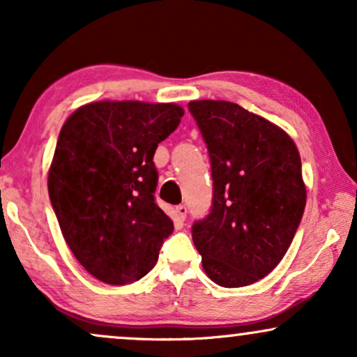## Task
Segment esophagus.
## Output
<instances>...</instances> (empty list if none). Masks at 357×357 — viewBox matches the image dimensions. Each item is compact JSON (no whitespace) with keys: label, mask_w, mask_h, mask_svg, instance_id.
Here are the masks:
<instances>
[{"label":"esophagus","mask_w":357,"mask_h":357,"mask_svg":"<svg viewBox=\"0 0 357 357\" xmlns=\"http://www.w3.org/2000/svg\"><path fill=\"white\" fill-rule=\"evenodd\" d=\"M175 218H177L178 221H185V218H187V206H185V204H178V206L175 208Z\"/></svg>","instance_id":"obj_1"}]
</instances>
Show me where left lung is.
Returning <instances> with one entry per match:
<instances>
[{
  "label": "left lung",
  "mask_w": 357,
  "mask_h": 357,
  "mask_svg": "<svg viewBox=\"0 0 357 357\" xmlns=\"http://www.w3.org/2000/svg\"><path fill=\"white\" fill-rule=\"evenodd\" d=\"M188 110L211 160V211L192 226L203 270L222 287L253 284L282 260L304 214L299 151L234 102L193 100Z\"/></svg>",
  "instance_id": "obj_1"
}]
</instances>
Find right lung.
Segmentation results:
<instances>
[{
	"instance_id": "obj_1",
	"label": "right lung",
	"mask_w": 357,
	"mask_h": 357,
	"mask_svg": "<svg viewBox=\"0 0 357 357\" xmlns=\"http://www.w3.org/2000/svg\"><path fill=\"white\" fill-rule=\"evenodd\" d=\"M183 116L177 104L100 100L65 121L48 172V195L76 260L107 284L153 270L174 222L154 198L158 144Z\"/></svg>"
}]
</instances>
